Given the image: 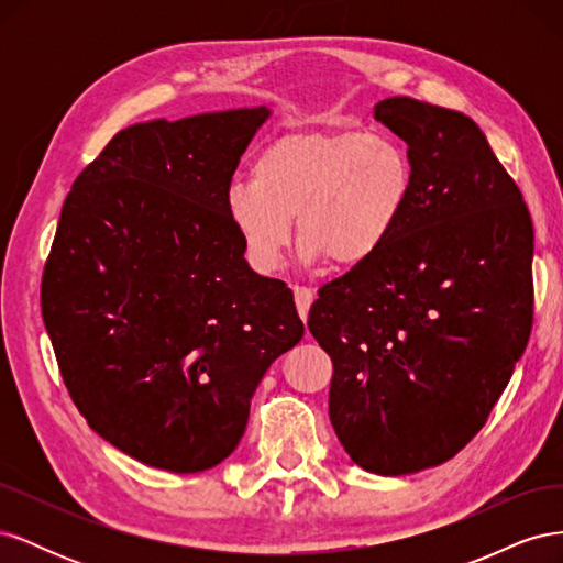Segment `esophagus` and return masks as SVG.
Masks as SVG:
<instances>
[{"label":"esophagus","instance_id":"34e87169","mask_svg":"<svg viewBox=\"0 0 563 563\" xmlns=\"http://www.w3.org/2000/svg\"><path fill=\"white\" fill-rule=\"evenodd\" d=\"M294 298H296L298 314L305 321V319H308L310 305L314 302V291H312V288H305V286H294Z\"/></svg>","mask_w":563,"mask_h":563}]
</instances>
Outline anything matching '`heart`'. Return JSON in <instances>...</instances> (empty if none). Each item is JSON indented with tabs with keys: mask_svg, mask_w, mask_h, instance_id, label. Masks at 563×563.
I'll return each instance as SVG.
<instances>
[{
	"mask_svg": "<svg viewBox=\"0 0 563 563\" xmlns=\"http://www.w3.org/2000/svg\"><path fill=\"white\" fill-rule=\"evenodd\" d=\"M411 190V157L389 135L294 131L261 150L251 183L230 190L228 216L255 269L279 267L294 218L305 261L352 267L380 251Z\"/></svg>",
	"mask_w": 563,
	"mask_h": 563,
	"instance_id": "heart-1",
	"label": "heart"
}]
</instances>
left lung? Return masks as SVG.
Returning <instances> with one entry per match:
<instances>
[{"label":"left lung","instance_id":"8db88e82","mask_svg":"<svg viewBox=\"0 0 563 563\" xmlns=\"http://www.w3.org/2000/svg\"><path fill=\"white\" fill-rule=\"evenodd\" d=\"M413 190L380 251L319 288L308 329L333 362L329 416L383 476L446 463L479 432L533 327V223L470 117L385 98Z\"/></svg>","mask_w":563,"mask_h":563}]
</instances>
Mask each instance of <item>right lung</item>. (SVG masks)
<instances>
[{
    "mask_svg": "<svg viewBox=\"0 0 563 563\" xmlns=\"http://www.w3.org/2000/svg\"><path fill=\"white\" fill-rule=\"evenodd\" d=\"M265 106L119 131L67 192L42 275L63 383L91 430L150 467L203 472L244 437L269 364L305 333L228 216Z\"/></svg>",
    "mask_w": 563,
    "mask_h": 563,
    "instance_id": "add662e5",
    "label": "right lung"
}]
</instances>
